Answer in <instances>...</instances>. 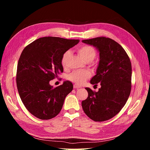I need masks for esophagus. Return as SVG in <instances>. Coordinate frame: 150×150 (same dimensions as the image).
Returning a JSON list of instances; mask_svg holds the SVG:
<instances>
[{
  "instance_id": "1",
  "label": "esophagus",
  "mask_w": 150,
  "mask_h": 150,
  "mask_svg": "<svg viewBox=\"0 0 150 150\" xmlns=\"http://www.w3.org/2000/svg\"><path fill=\"white\" fill-rule=\"evenodd\" d=\"M81 88V86H79V85H78V84H74V89H79V88Z\"/></svg>"
}]
</instances>
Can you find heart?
<instances>
[{"label": "heart", "instance_id": "obj_1", "mask_svg": "<svg viewBox=\"0 0 150 150\" xmlns=\"http://www.w3.org/2000/svg\"><path fill=\"white\" fill-rule=\"evenodd\" d=\"M78 51L80 56L82 57L86 61H93L96 57V52L95 49L89 45H84L78 48ZM71 52L70 51H67L62 54L61 58V64L63 67L67 66V60L70 57ZM91 73L88 70H78L75 71L68 76V79L75 83L81 84L84 83L89 78H90Z\"/></svg>", "mask_w": 150, "mask_h": 150}]
</instances>
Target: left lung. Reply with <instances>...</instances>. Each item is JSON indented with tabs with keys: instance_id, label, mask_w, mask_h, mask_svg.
<instances>
[{
	"instance_id": "1",
	"label": "left lung",
	"mask_w": 150,
	"mask_h": 150,
	"mask_svg": "<svg viewBox=\"0 0 150 150\" xmlns=\"http://www.w3.org/2000/svg\"><path fill=\"white\" fill-rule=\"evenodd\" d=\"M99 52L96 74L92 84L101 83L98 92L86 88L88 97L82 101L85 114L94 121H104L116 116L124 107L131 89V63L129 56L114 40L105 37L83 40Z\"/></svg>"
}]
</instances>
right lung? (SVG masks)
Segmentation results:
<instances>
[{
    "mask_svg": "<svg viewBox=\"0 0 150 150\" xmlns=\"http://www.w3.org/2000/svg\"><path fill=\"white\" fill-rule=\"evenodd\" d=\"M79 42L78 39L44 37L22 51L17 64V87L24 105L38 118L50 120L56 116L73 89L68 81L56 88L49 82L63 72L62 54Z\"/></svg>",
    "mask_w": 150,
    "mask_h": 150,
    "instance_id": "add662e5",
    "label": "right lung"
}]
</instances>
